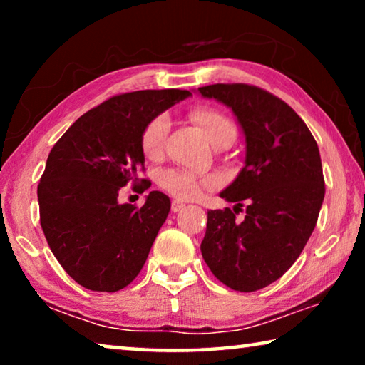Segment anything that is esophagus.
Returning a JSON list of instances; mask_svg holds the SVG:
<instances>
[{
  "label": "esophagus",
  "instance_id": "esophagus-1",
  "mask_svg": "<svg viewBox=\"0 0 365 365\" xmlns=\"http://www.w3.org/2000/svg\"><path fill=\"white\" fill-rule=\"evenodd\" d=\"M183 207H185V202L178 201V200H174V201H172V205H170L172 212H178V211H182Z\"/></svg>",
  "mask_w": 365,
  "mask_h": 365
}]
</instances>
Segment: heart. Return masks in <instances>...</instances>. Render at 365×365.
Masks as SVG:
<instances>
[{"label": "heart", "mask_w": 365, "mask_h": 365, "mask_svg": "<svg viewBox=\"0 0 365 365\" xmlns=\"http://www.w3.org/2000/svg\"><path fill=\"white\" fill-rule=\"evenodd\" d=\"M190 117L197 125L212 145L228 140L233 141L237 137V127L228 117L214 108H195ZM169 132L168 115L159 114L146 123L140 135V148L143 156L150 160H158L163 156L165 137ZM158 182L168 193L180 197V200H191L200 195L202 188H211L215 185L214 175H200L185 169H165L159 174Z\"/></svg>", "instance_id": "b5f03b06"}]
</instances>
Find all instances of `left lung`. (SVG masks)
<instances>
[{"mask_svg": "<svg viewBox=\"0 0 365 365\" xmlns=\"http://www.w3.org/2000/svg\"><path fill=\"white\" fill-rule=\"evenodd\" d=\"M197 91L233 110L246 143L245 168L220 193L237 205L207 211L201 255L228 288L257 292L292 267L317 224L325 196L319 146L301 117L259 86L215 83ZM242 200L247 215L237 221Z\"/></svg>", "mask_w": 365, "mask_h": 365, "instance_id": "8db88e82", "label": "left lung"}]
</instances>
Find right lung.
<instances>
[{"mask_svg": "<svg viewBox=\"0 0 365 365\" xmlns=\"http://www.w3.org/2000/svg\"><path fill=\"white\" fill-rule=\"evenodd\" d=\"M191 93L140 90L109 98L67 128L49 153L38 183L40 224L54 257L78 285L114 293L146 262L170 200L151 191L145 205H120L119 191L145 170L140 135ZM141 193L151 182L141 178Z\"/></svg>", "mask_w": 365, "mask_h": 365, "instance_id": "add662e5", "label": "right lung"}]
</instances>
